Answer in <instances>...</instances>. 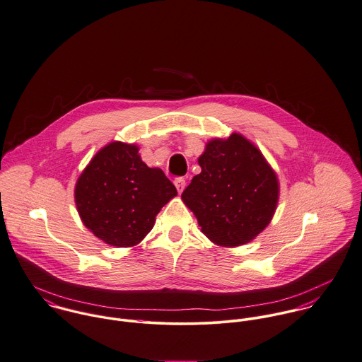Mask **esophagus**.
I'll return each instance as SVG.
<instances>
[{"mask_svg": "<svg viewBox=\"0 0 362 362\" xmlns=\"http://www.w3.org/2000/svg\"><path fill=\"white\" fill-rule=\"evenodd\" d=\"M175 186H176V189H177V192L179 193H182L183 192V189H185V186H186V180L183 179V177H177V179H175Z\"/></svg>", "mask_w": 362, "mask_h": 362, "instance_id": "1", "label": "esophagus"}]
</instances>
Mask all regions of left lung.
I'll use <instances>...</instances> for the list:
<instances>
[{
  "label": "left lung",
  "instance_id": "left-lung-1",
  "mask_svg": "<svg viewBox=\"0 0 362 362\" xmlns=\"http://www.w3.org/2000/svg\"><path fill=\"white\" fill-rule=\"evenodd\" d=\"M201 173L182 193L201 232L218 245L236 247L257 238L271 222L279 182L262 153L239 133L206 143Z\"/></svg>",
  "mask_w": 362,
  "mask_h": 362
}]
</instances>
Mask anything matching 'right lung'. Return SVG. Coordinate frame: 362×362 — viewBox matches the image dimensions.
I'll list each match as a JSON object with an SVG mask.
<instances>
[{"label":"right lung","mask_w":362,"mask_h":362,"mask_svg":"<svg viewBox=\"0 0 362 362\" xmlns=\"http://www.w3.org/2000/svg\"><path fill=\"white\" fill-rule=\"evenodd\" d=\"M177 194L160 168H148L139 147L114 141L81 172L75 202L81 222L100 240L133 247L156 223L162 206Z\"/></svg>","instance_id":"add662e5"}]
</instances>
